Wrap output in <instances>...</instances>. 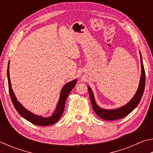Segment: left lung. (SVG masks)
<instances>
[{
  "mask_svg": "<svg viewBox=\"0 0 153 153\" xmlns=\"http://www.w3.org/2000/svg\"><path fill=\"white\" fill-rule=\"evenodd\" d=\"M140 55L142 74L140 76V79L138 88L137 90V92L135 94V95L134 96V97L131 98L130 101L127 103L126 105H124L123 107H120L118 108H116V109H112V110H108V109H105V108H100V107H98L95 102L94 94H93L91 88H90V86H88L90 101H91L93 109H94V112L98 116V117L102 119V120H105L107 121L120 120V119L126 117V116L128 115V114L130 113L139 104V102L140 101L141 98L142 97V95H143L144 87H145V80H146V78H145V71H144V65H143V62H142V55H141L140 52Z\"/></svg>",
  "mask_w": 153,
  "mask_h": 153,
  "instance_id": "8db88e82",
  "label": "left lung"
}]
</instances>
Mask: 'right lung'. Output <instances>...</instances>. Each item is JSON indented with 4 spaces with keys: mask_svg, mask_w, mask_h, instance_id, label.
<instances>
[{
    "mask_svg": "<svg viewBox=\"0 0 153 153\" xmlns=\"http://www.w3.org/2000/svg\"><path fill=\"white\" fill-rule=\"evenodd\" d=\"M7 77H8V84H9V94L11 97V99L12 100L13 104L15 109L17 110L18 113L21 116L25 118V120L29 121L33 124L36 126H50L52 124H54L57 121L60 117H61L62 114H63L65 108V104L67 97H68L69 93L74 88L75 85L76 84L77 79L72 80L65 85L61 90L60 97H59V102L56 105V109L54 111V113L48 117H43L42 116H39L35 115L30 111L27 110L26 108H24L23 106L21 105V103L17 100V98L15 97L13 91L11 88V80H10L9 76V61L8 63V68H7Z\"/></svg>",
    "mask_w": 153,
    "mask_h": 153,
    "instance_id": "add662e5",
    "label": "right lung"
}]
</instances>
